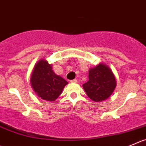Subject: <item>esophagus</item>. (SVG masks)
Masks as SVG:
<instances>
[{"mask_svg":"<svg viewBox=\"0 0 146 146\" xmlns=\"http://www.w3.org/2000/svg\"><path fill=\"white\" fill-rule=\"evenodd\" d=\"M77 82H78L77 79H73V80H70V83H76Z\"/></svg>","mask_w":146,"mask_h":146,"instance_id":"1","label":"esophagus"}]
</instances>
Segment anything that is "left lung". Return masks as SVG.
Wrapping results in <instances>:
<instances>
[{
    "instance_id": "1",
    "label": "left lung",
    "mask_w": 146,
    "mask_h": 146,
    "mask_svg": "<svg viewBox=\"0 0 146 146\" xmlns=\"http://www.w3.org/2000/svg\"><path fill=\"white\" fill-rule=\"evenodd\" d=\"M87 83L83 88L87 96L95 102L106 100L111 96L116 87L115 76L110 68L104 63H100L90 68Z\"/></svg>"
}]
</instances>
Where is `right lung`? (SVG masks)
Instances as JSON below:
<instances>
[{
	"label": "right lung",
	"mask_w": 146,
	"mask_h": 146,
	"mask_svg": "<svg viewBox=\"0 0 146 146\" xmlns=\"http://www.w3.org/2000/svg\"><path fill=\"white\" fill-rule=\"evenodd\" d=\"M68 82L53 72L52 65L42 59L34 66L31 84L37 96L47 101H54L61 94Z\"/></svg>",
	"instance_id": "add662e5"
}]
</instances>
